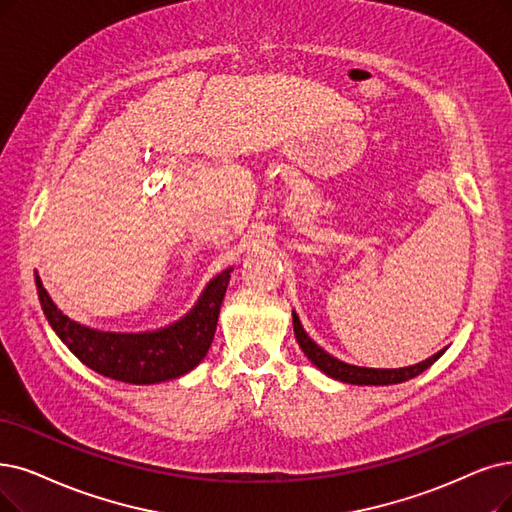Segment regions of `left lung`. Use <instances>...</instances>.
I'll return each mask as SVG.
<instances>
[{
	"mask_svg": "<svg viewBox=\"0 0 512 512\" xmlns=\"http://www.w3.org/2000/svg\"><path fill=\"white\" fill-rule=\"evenodd\" d=\"M292 323H294V334L296 340L300 344L302 353L306 355L317 370H321L325 376H330L334 380L346 382V384H365V386H386V384H399L410 378H416L418 374H422L424 370H428L443 353L445 349H441L439 353H435L433 357H428L420 363L407 365V367H395V370H384V367H359V365H351L344 363L340 359H336L334 355H330L327 351H323L317 342L311 340V336L304 332V327L296 315V311H292Z\"/></svg>",
	"mask_w": 512,
	"mask_h": 512,
	"instance_id": "8db88e82",
	"label": "left lung"
}]
</instances>
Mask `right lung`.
<instances>
[{"label":"right lung","instance_id":"right-lung-1","mask_svg":"<svg viewBox=\"0 0 512 512\" xmlns=\"http://www.w3.org/2000/svg\"><path fill=\"white\" fill-rule=\"evenodd\" d=\"M231 273L233 267L210 279L185 317L153 332H102L81 325L52 302L37 273L35 285L50 327L81 363L111 380L157 384L189 374L208 355Z\"/></svg>","mask_w":512,"mask_h":512}]
</instances>
